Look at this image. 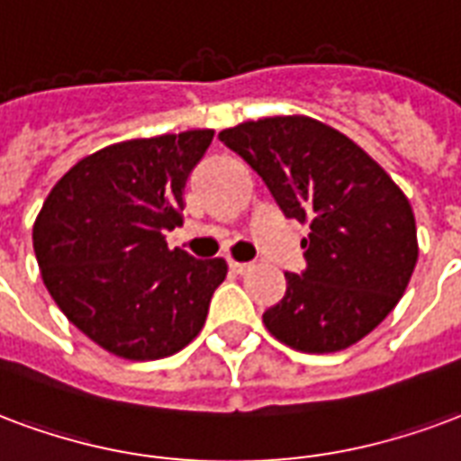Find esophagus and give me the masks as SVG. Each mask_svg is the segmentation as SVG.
<instances>
[{
  "instance_id": "esophagus-1",
  "label": "esophagus",
  "mask_w": 461,
  "mask_h": 461,
  "mask_svg": "<svg viewBox=\"0 0 461 461\" xmlns=\"http://www.w3.org/2000/svg\"><path fill=\"white\" fill-rule=\"evenodd\" d=\"M230 271H234V274H247V271H251V264H244V261H234V258H230Z\"/></svg>"
}]
</instances>
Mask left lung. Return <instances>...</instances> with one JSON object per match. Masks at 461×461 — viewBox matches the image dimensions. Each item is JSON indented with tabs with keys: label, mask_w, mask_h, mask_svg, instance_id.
<instances>
[{
	"label": "left lung",
	"mask_w": 461,
	"mask_h": 461,
	"mask_svg": "<svg viewBox=\"0 0 461 461\" xmlns=\"http://www.w3.org/2000/svg\"><path fill=\"white\" fill-rule=\"evenodd\" d=\"M220 139L257 170L285 217L310 224L308 268L285 274L264 312L295 352H342L376 330L408 288L418 231L403 190L369 153L305 114L241 122Z\"/></svg>",
	"instance_id": "1"
}]
</instances>
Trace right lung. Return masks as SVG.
Wrapping results in <instances>:
<instances>
[{
    "label": "right lung",
    "mask_w": 461,
    "mask_h": 461,
    "mask_svg": "<svg viewBox=\"0 0 461 461\" xmlns=\"http://www.w3.org/2000/svg\"><path fill=\"white\" fill-rule=\"evenodd\" d=\"M212 129L131 139L85 156L41 207L33 251L50 298L83 335L129 361L163 359L200 335L224 258L168 249L190 170Z\"/></svg>",
    "instance_id": "add662e5"
}]
</instances>
